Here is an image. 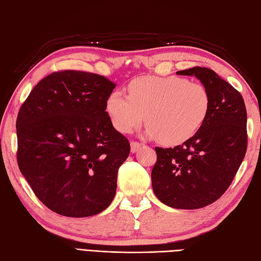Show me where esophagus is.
I'll return each instance as SVG.
<instances>
[{
    "label": "esophagus",
    "mask_w": 261,
    "mask_h": 261,
    "mask_svg": "<svg viewBox=\"0 0 261 261\" xmlns=\"http://www.w3.org/2000/svg\"><path fill=\"white\" fill-rule=\"evenodd\" d=\"M142 145H143L142 143L136 142V141H133V142L130 143V150H132V152H133V153L136 152V151L138 150V148H140Z\"/></svg>",
    "instance_id": "34e87169"
}]
</instances>
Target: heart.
Returning <instances> with one entry per match:
<instances>
[{"label":"heart","instance_id":"heart-1","mask_svg":"<svg viewBox=\"0 0 261 261\" xmlns=\"http://www.w3.org/2000/svg\"><path fill=\"white\" fill-rule=\"evenodd\" d=\"M111 124L130 133L145 119L147 135L167 146L184 144L203 127L211 110L203 84L180 76H143L128 84V95L111 92L106 102Z\"/></svg>","mask_w":261,"mask_h":261}]
</instances>
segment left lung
<instances>
[{"instance_id":"8db88e82","label":"left lung","mask_w":261,"mask_h":261,"mask_svg":"<svg viewBox=\"0 0 261 261\" xmlns=\"http://www.w3.org/2000/svg\"><path fill=\"white\" fill-rule=\"evenodd\" d=\"M208 90L211 110L200 130L182 145L155 147L152 187L163 204L196 210L214 203L230 187L246 155L247 109L240 92L207 67L178 71Z\"/></svg>"}]
</instances>
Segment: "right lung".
I'll return each instance as SVG.
<instances>
[{
    "mask_svg": "<svg viewBox=\"0 0 261 261\" xmlns=\"http://www.w3.org/2000/svg\"><path fill=\"white\" fill-rule=\"evenodd\" d=\"M116 84L65 70L44 77L21 105L17 160L35 195L60 215L87 217L107 208L129 141L106 111Z\"/></svg>",
    "mask_w": 261,
    "mask_h": 261,
    "instance_id": "1",
    "label": "right lung"
}]
</instances>
